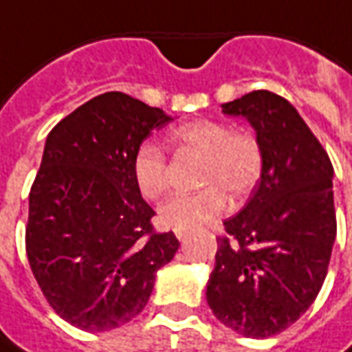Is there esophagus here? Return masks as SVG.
<instances>
[{
    "label": "esophagus",
    "mask_w": 352,
    "mask_h": 352,
    "mask_svg": "<svg viewBox=\"0 0 352 352\" xmlns=\"http://www.w3.org/2000/svg\"><path fill=\"white\" fill-rule=\"evenodd\" d=\"M175 236L179 241H183L184 237H186V230H175Z\"/></svg>",
    "instance_id": "1"
}]
</instances>
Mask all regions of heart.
<instances>
[{
    "mask_svg": "<svg viewBox=\"0 0 352 352\" xmlns=\"http://www.w3.org/2000/svg\"><path fill=\"white\" fill-rule=\"evenodd\" d=\"M171 141L179 151L198 156V186L194 194H179L158 211L162 226L194 230L217 219L234 201L245 199L258 184L264 169V151L249 130H232L226 122L194 120L177 126ZM131 175L139 192L158 199L168 190V156L154 143H141L131 160Z\"/></svg>",
    "mask_w": 352,
    "mask_h": 352,
    "instance_id": "b5f03b06",
    "label": "heart"
}]
</instances>
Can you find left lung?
<instances>
[{"instance_id":"1","label":"left lung","mask_w":352,"mask_h":352,"mask_svg":"<svg viewBox=\"0 0 352 352\" xmlns=\"http://www.w3.org/2000/svg\"><path fill=\"white\" fill-rule=\"evenodd\" d=\"M256 131L264 169L249 204L217 237L207 303L230 330L252 340L287 330L315 302L336 239L333 168L285 98L254 90L222 105Z\"/></svg>"}]
</instances>
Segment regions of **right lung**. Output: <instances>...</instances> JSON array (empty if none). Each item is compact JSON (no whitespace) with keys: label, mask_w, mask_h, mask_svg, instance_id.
Here are the masks:
<instances>
[{"label":"right lung","mask_w":352,"mask_h":352,"mask_svg":"<svg viewBox=\"0 0 352 352\" xmlns=\"http://www.w3.org/2000/svg\"><path fill=\"white\" fill-rule=\"evenodd\" d=\"M173 118L122 92H105L50 130L30 190L26 252L37 285L60 317L107 332L138 317L156 272L179 249L156 234L131 160L143 139Z\"/></svg>","instance_id":"obj_1"}]
</instances>
